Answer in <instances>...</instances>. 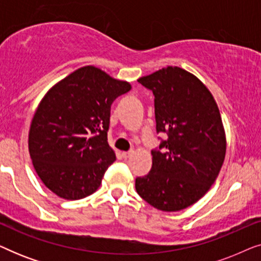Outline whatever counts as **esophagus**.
<instances>
[{"label": "esophagus", "mask_w": 261, "mask_h": 261, "mask_svg": "<svg viewBox=\"0 0 261 261\" xmlns=\"http://www.w3.org/2000/svg\"><path fill=\"white\" fill-rule=\"evenodd\" d=\"M134 154V151H128V152H122V156L124 159L129 158V156H132Z\"/></svg>", "instance_id": "esophagus-1"}]
</instances>
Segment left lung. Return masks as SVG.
I'll use <instances>...</instances> for the list:
<instances>
[{"label": "left lung", "mask_w": 261, "mask_h": 261, "mask_svg": "<svg viewBox=\"0 0 261 261\" xmlns=\"http://www.w3.org/2000/svg\"><path fill=\"white\" fill-rule=\"evenodd\" d=\"M153 91L156 132L169 135L152 151V169L135 189L162 212H179L201 199L226 156V132L217 103L194 73L167 66L138 80Z\"/></svg>", "instance_id": "left-lung-1"}]
</instances>
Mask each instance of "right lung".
I'll return each instance as SVG.
<instances>
[{
  "mask_svg": "<svg viewBox=\"0 0 261 261\" xmlns=\"http://www.w3.org/2000/svg\"><path fill=\"white\" fill-rule=\"evenodd\" d=\"M132 89L94 65L60 80L39 103L28 132V151L45 187L64 199L94 194L116 160L109 146L110 107Z\"/></svg>",
  "mask_w": 261,
  "mask_h": 261,
  "instance_id": "add662e5",
  "label": "right lung"
}]
</instances>
